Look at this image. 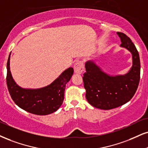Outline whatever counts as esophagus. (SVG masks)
Instances as JSON below:
<instances>
[{"mask_svg": "<svg viewBox=\"0 0 148 148\" xmlns=\"http://www.w3.org/2000/svg\"><path fill=\"white\" fill-rule=\"evenodd\" d=\"M84 71V66L83 63L82 62H78L74 66V71L75 73L81 75L83 73Z\"/></svg>", "mask_w": 148, "mask_h": 148, "instance_id": "obj_1", "label": "esophagus"}]
</instances>
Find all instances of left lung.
<instances>
[{"label": "left lung", "mask_w": 148, "mask_h": 148, "mask_svg": "<svg viewBox=\"0 0 148 148\" xmlns=\"http://www.w3.org/2000/svg\"><path fill=\"white\" fill-rule=\"evenodd\" d=\"M116 34L121 42L120 47L132 55V67L126 73L112 75L103 71L92 60L85 63L83 81L86 98L90 105L101 110H110L128 102L135 94L139 84L141 65L137 50L125 34L120 32Z\"/></svg>", "instance_id": "obj_1"}]
</instances>
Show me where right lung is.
Masks as SVG:
<instances>
[{
    "mask_svg": "<svg viewBox=\"0 0 148 148\" xmlns=\"http://www.w3.org/2000/svg\"><path fill=\"white\" fill-rule=\"evenodd\" d=\"M10 56L7 64V84L9 92L15 103L27 112L47 115L56 112L62 104L66 84L73 74V69L63 71L53 82L40 88H24L18 85L10 71Z\"/></svg>",
    "mask_w": 148,
    "mask_h": 148,
    "instance_id": "obj_1",
    "label": "right lung"
}]
</instances>
